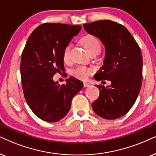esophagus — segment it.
Instances as JSON below:
<instances>
[{
    "label": "esophagus",
    "mask_w": 156,
    "mask_h": 156,
    "mask_svg": "<svg viewBox=\"0 0 156 156\" xmlns=\"http://www.w3.org/2000/svg\"><path fill=\"white\" fill-rule=\"evenodd\" d=\"M83 86H84V87H88V86H90V84L88 83L84 82L83 83Z\"/></svg>",
    "instance_id": "obj_1"
}]
</instances>
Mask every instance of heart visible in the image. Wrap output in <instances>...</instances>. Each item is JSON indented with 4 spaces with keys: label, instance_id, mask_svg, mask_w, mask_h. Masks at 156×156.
Instances as JSON below:
<instances>
[{
    "label": "heart",
    "instance_id": "heart-1",
    "mask_svg": "<svg viewBox=\"0 0 156 156\" xmlns=\"http://www.w3.org/2000/svg\"><path fill=\"white\" fill-rule=\"evenodd\" d=\"M80 43L90 55L98 53L101 49V44L97 37L93 34H86L80 39ZM71 44H68L62 51V60L65 62H68L70 60ZM92 70L87 67L79 66L73 71V75L80 80H86L91 74Z\"/></svg>",
    "mask_w": 156,
    "mask_h": 156
}]
</instances>
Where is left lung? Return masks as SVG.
Masks as SVG:
<instances>
[{
	"mask_svg": "<svg viewBox=\"0 0 156 156\" xmlns=\"http://www.w3.org/2000/svg\"><path fill=\"white\" fill-rule=\"evenodd\" d=\"M85 30L98 37L106 49L104 66L94 76L98 81L107 80L105 87L96 85L99 96L92 103L96 114L115 119L133 107L143 81V57L138 44L123 25L110 20L85 23Z\"/></svg>",
	"mask_w": 156,
	"mask_h": 156,
	"instance_id": "1",
	"label": "left lung"
}]
</instances>
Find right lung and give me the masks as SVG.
Instances as JSON below:
<instances>
[{
    "mask_svg": "<svg viewBox=\"0 0 156 156\" xmlns=\"http://www.w3.org/2000/svg\"><path fill=\"white\" fill-rule=\"evenodd\" d=\"M81 27L44 23L32 31L21 55L20 71L23 95L37 117L55 122L66 117L73 98L82 89L73 77L58 84L52 77L64 69L62 51Z\"/></svg>",
    "mask_w": 156,
    "mask_h": 156,
    "instance_id": "1",
    "label": "right lung"
}]
</instances>
